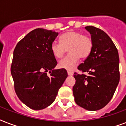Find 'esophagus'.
<instances>
[{
    "label": "esophagus",
    "mask_w": 126,
    "mask_h": 126,
    "mask_svg": "<svg viewBox=\"0 0 126 126\" xmlns=\"http://www.w3.org/2000/svg\"><path fill=\"white\" fill-rule=\"evenodd\" d=\"M67 74L69 76H72V75H73V72L71 71H67Z\"/></svg>",
    "instance_id": "1"
}]
</instances>
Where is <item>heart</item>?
I'll return each mask as SVG.
<instances>
[{"label":"heart","instance_id":"obj_1","mask_svg":"<svg viewBox=\"0 0 126 126\" xmlns=\"http://www.w3.org/2000/svg\"><path fill=\"white\" fill-rule=\"evenodd\" d=\"M69 49V54L59 62V67L67 70H73L79 59H86L93 49V40L88 35L75 31H69L60 36V42L53 41L50 50L55 58H61Z\"/></svg>","mask_w":126,"mask_h":126}]
</instances>
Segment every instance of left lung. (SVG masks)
I'll list each match as a JSON object with an SVG mask.
<instances>
[{"label": "left lung", "instance_id": "left-lung-1", "mask_svg": "<svg viewBox=\"0 0 126 126\" xmlns=\"http://www.w3.org/2000/svg\"><path fill=\"white\" fill-rule=\"evenodd\" d=\"M91 34L93 49L78 67L73 95L76 103L88 110L105 107L112 97L120 80L119 55L111 38L94 26L85 27Z\"/></svg>", "mask_w": 126, "mask_h": 126}]
</instances>
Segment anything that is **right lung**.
I'll use <instances>...</instances> for the list:
<instances>
[{
	"label": "right lung",
	"instance_id": "1",
	"mask_svg": "<svg viewBox=\"0 0 126 126\" xmlns=\"http://www.w3.org/2000/svg\"><path fill=\"white\" fill-rule=\"evenodd\" d=\"M57 35L58 32L36 29L17 44L14 51L11 73L15 92L33 110L50 105L68 76L65 69H53L57 62L50 46Z\"/></svg>",
	"mask_w": 126,
	"mask_h": 126
}]
</instances>
